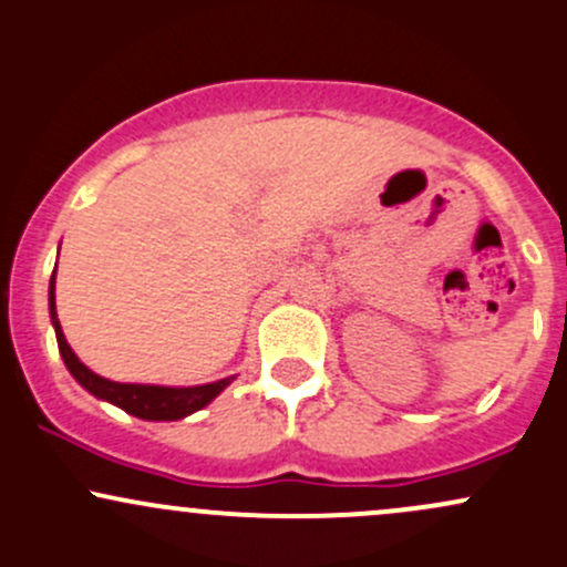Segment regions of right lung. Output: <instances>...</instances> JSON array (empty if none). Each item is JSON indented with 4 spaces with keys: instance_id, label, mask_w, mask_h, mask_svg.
Returning a JSON list of instances; mask_svg holds the SVG:
<instances>
[{
    "instance_id": "right-lung-1",
    "label": "right lung",
    "mask_w": 567,
    "mask_h": 567,
    "mask_svg": "<svg viewBox=\"0 0 567 567\" xmlns=\"http://www.w3.org/2000/svg\"><path fill=\"white\" fill-rule=\"evenodd\" d=\"M48 305H50V321H53L55 340H59V351L63 364H66L72 378L85 388L87 393H93L101 402H110L120 410H125L133 417H142V421H182V417L193 415V412L203 410L206 404H212L227 385L233 383L235 374L230 378H221L216 383H203V385H146V383H114V380L101 378L93 369H87L78 359V353L72 351V346L63 337L59 313H55V270L50 276V289H48Z\"/></svg>"
}]
</instances>
